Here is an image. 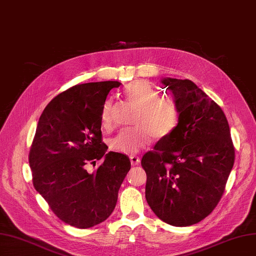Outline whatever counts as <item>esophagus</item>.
I'll return each instance as SVG.
<instances>
[{
    "instance_id": "esophagus-1",
    "label": "esophagus",
    "mask_w": 256,
    "mask_h": 256,
    "mask_svg": "<svg viewBox=\"0 0 256 256\" xmlns=\"http://www.w3.org/2000/svg\"><path fill=\"white\" fill-rule=\"evenodd\" d=\"M129 158H130L131 166H138V164H140V158L136 157V156H134V154H131V156H130Z\"/></svg>"
}]
</instances>
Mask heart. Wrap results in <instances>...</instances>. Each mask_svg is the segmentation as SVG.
<instances>
[{"label": "heart", "instance_id": "heart-1", "mask_svg": "<svg viewBox=\"0 0 256 256\" xmlns=\"http://www.w3.org/2000/svg\"><path fill=\"white\" fill-rule=\"evenodd\" d=\"M128 102L140 108L138 112L136 129L122 130L111 141L112 150L118 152L132 154L150 145L156 136L159 140L166 138L180 125V112L174 99L160 96L158 90L145 81L129 83L125 88ZM115 111L114 100H106L102 106L100 120L102 127L110 129L113 126Z\"/></svg>", "mask_w": 256, "mask_h": 256}]
</instances>
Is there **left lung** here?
Segmentation results:
<instances>
[{
    "instance_id": "8db88e82",
    "label": "left lung",
    "mask_w": 256,
    "mask_h": 256,
    "mask_svg": "<svg viewBox=\"0 0 256 256\" xmlns=\"http://www.w3.org/2000/svg\"><path fill=\"white\" fill-rule=\"evenodd\" d=\"M180 108V125L145 152V198L158 218L174 226L198 223L218 205L235 161L226 116L192 81H161Z\"/></svg>"
}]
</instances>
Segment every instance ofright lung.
<instances>
[{
    "instance_id": "right-lung-1",
    "label": "right lung",
    "mask_w": 256,
    "mask_h": 256,
    "mask_svg": "<svg viewBox=\"0 0 256 256\" xmlns=\"http://www.w3.org/2000/svg\"><path fill=\"white\" fill-rule=\"evenodd\" d=\"M118 81L74 85L44 108L28 154L34 188L60 220L78 228L104 222L114 210L131 168L126 154L102 142V106ZM102 156L94 174L87 172Z\"/></svg>"
}]
</instances>
